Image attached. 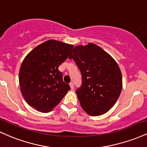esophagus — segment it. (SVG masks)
<instances>
[{"label":"esophagus","mask_w":147,"mask_h":147,"mask_svg":"<svg viewBox=\"0 0 147 147\" xmlns=\"http://www.w3.org/2000/svg\"><path fill=\"white\" fill-rule=\"evenodd\" d=\"M70 88H71V90H73L74 89V84L72 82H70Z\"/></svg>","instance_id":"1"}]
</instances>
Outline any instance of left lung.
Returning a JSON list of instances; mask_svg holds the SVG:
<instances>
[{"label":"left lung","mask_w":147,"mask_h":147,"mask_svg":"<svg viewBox=\"0 0 147 147\" xmlns=\"http://www.w3.org/2000/svg\"><path fill=\"white\" fill-rule=\"evenodd\" d=\"M69 59H74L82 76V84L76 91L82 109L90 116L108 112L123 88L122 74L116 61L92 43L75 47Z\"/></svg>","instance_id":"8db88e82"}]
</instances>
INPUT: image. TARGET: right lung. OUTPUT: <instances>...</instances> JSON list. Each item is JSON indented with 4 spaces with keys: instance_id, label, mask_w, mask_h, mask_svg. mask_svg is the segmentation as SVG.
Segmentation results:
<instances>
[{
    "instance_id": "obj_1",
    "label": "right lung",
    "mask_w": 147,
    "mask_h": 147,
    "mask_svg": "<svg viewBox=\"0 0 147 147\" xmlns=\"http://www.w3.org/2000/svg\"><path fill=\"white\" fill-rule=\"evenodd\" d=\"M72 48V45L50 40L33 49L23 60L19 72L21 93L39 112H50L70 90L58 68Z\"/></svg>"
}]
</instances>
